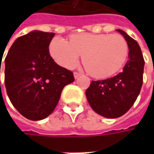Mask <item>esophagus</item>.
Here are the masks:
<instances>
[{
  "label": "esophagus",
  "mask_w": 154,
  "mask_h": 154,
  "mask_svg": "<svg viewBox=\"0 0 154 154\" xmlns=\"http://www.w3.org/2000/svg\"><path fill=\"white\" fill-rule=\"evenodd\" d=\"M82 74L81 73H79V72H74V77L75 78H77V77H79V76H81Z\"/></svg>",
  "instance_id": "esophagus-1"
}]
</instances>
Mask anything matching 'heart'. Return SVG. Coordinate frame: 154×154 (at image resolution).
I'll return each instance as SVG.
<instances>
[{
	"instance_id": "1",
	"label": "heart",
	"mask_w": 154,
	"mask_h": 154,
	"mask_svg": "<svg viewBox=\"0 0 154 154\" xmlns=\"http://www.w3.org/2000/svg\"><path fill=\"white\" fill-rule=\"evenodd\" d=\"M51 57L61 66L72 69L84 55L86 70L96 78H105L118 72L127 60L128 46L118 34H78L69 42L55 37L50 45Z\"/></svg>"
}]
</instances>
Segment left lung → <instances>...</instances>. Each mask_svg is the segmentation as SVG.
Here are the masks:
<instances>
[{
  "label": "left lung",
  "instance_id": "1",
  "mask_svg": "<svg viewBox=\"0 0 154 154\" xmlns=\"http://www.w3.org/2000/svg\"><path fill=\"white\" fill-rule=\"evenodd\" d=\"M127 41L128 60L123 71L104 80L92 81L85 91L87 101L99 115L116 119L135 103L143 85L144 60L137 42L123 30L117 29Z\"/></svg>",
  "mask_w": 154,
  "mask_h": 154
}]
</instances>
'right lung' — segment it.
Masks as SVG:
<instances>
[{"instance_id":"1","label":"right lung","mask_w":154,"mask_h":154,"mask_svg":"<svg viewBox=\"0 0 154 154\" xmlns=\"http://www.w3.org/2000/svg\"><path fill=\"white\" fill-rule=\"evenodd\" d=\"M54 35L35 30L22 35L5 58L7 94L17 110L30 120L48 117L57 106L63 87L75 80L72 71L59 66L50 55Z\"/></svg>"}]
</instances>
